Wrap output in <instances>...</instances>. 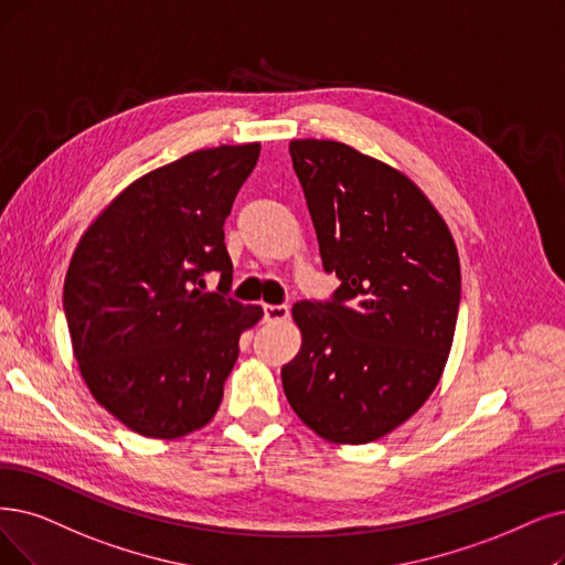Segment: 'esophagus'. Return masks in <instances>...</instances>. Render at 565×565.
Returning <instances> with one entry per match:
<instances>
[{
    "label": "esophagus",
    "instance_id": "1",
    "mask_svg": "<svg viewBox=\"0 0 565 565\" xmlns=\"http://www.w3.org/2000/svg\"><path fill=\"white\" fill-rule=\"evenodd\" d=\"M289 315V308L285 303H278V306H270V303H264V320L266 322H280V320H287Z\"/></svg>",
    "mask_w": 565,
    "mask_h": 565
}]
</instances>
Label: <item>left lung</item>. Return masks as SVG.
I'll use <instances>...</instances> for the list:
<instances>
[{"instance_id":"1","label":"left lung","mask_w":565,"mask_h":565,"mask_svg":"<svg viewBox=\"0 0 565 565\" xmlns=\"http://www.w3.org/2000/svg\"><path fill=\"white\" fill-rule=\"evenodd\" d=\"M291 164L341 287L299 301V354L282 366L295 413L331 443L387 436L431 396L452 348L461 268L452 234L401 171L338 143H289Z\"/></svg>"}]
</instances>
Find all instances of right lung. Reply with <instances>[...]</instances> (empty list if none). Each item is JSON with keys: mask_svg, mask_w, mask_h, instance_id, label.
Masks as SVG:
<instances>
[{"mask_svg": "<svg viewBox=\"0 0 565 565\" xmlns=\"http://www.w3.org/2000/svg\"><path fill=\"white\" fill-rule=\"evenodd\" d=\"M259 160V143L190 152L110 201L83 234L64 280L81 375L131 431L180 438L209 424L238 338L259 306L230 299L224 220ZM221 274L217 292L203 276Z\"/></svg>", "mask_w": 565, "mask_h": 565, "instance_id": "right-lung-1", "label": "right lung"}]
</instances>
